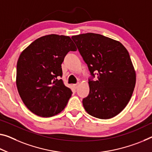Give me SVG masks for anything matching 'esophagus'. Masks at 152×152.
<instances>
[{"mask_svg":"<svg viewBox=\"0 0 152 152\" xmlns=\"http://www.w3.org/2000/svg\"><path fill=\"white\" fill-rule=\"evenodd\" d=\"M73 87H74L75 88V89H77V88L79 87V83H77V84H74Z\"/></svg>","mask_w":152,"mask_h":152,"instance_id":"34e87169","label":"esophagus"}]
</instances>
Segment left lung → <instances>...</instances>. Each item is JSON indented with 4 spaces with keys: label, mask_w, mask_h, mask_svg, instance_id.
<instances>
[{
    "label": "left lung",
    "mask_w": 152,
    "mask_h": 152,
    "mask_svg": "<svg viewBox=\"0 0 152 152\" xmlns=\"http://www.w3.org/2000/svg\"><path fill=\"white\" fill-rule=\"evenodd\" d=\"M91 75L90 93L83 99L88 114L99 119L118 115L130 101L136 83V72L128 50L120 42L99 34L72 36Z\"/></svg>",
    "instance_id": "left-lung-1"
}]
</instances>
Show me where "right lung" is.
<instances>
[{"mask_svg": "<svg viewBox=\"0 0 152 152\" xmlns=\"http://www.w3.org/2000/svg\"><path fill=\"white\" fill-rule=\"evenodd\" d=\"M77 48L69 36L41 37L21 53L17 63L16 85L26 107L35 115L48 118L64 110L72 91L62 79V63Z\"/></svg>", "mask_w": 152, "mask_h": 152, "instance_id": "add662e5", "label": "right lung"}]
</instances>
